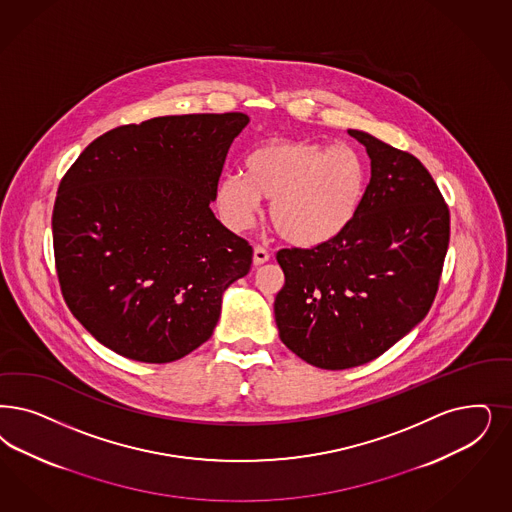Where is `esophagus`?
I'll return each instance as SVG.
<instances>
[{"instance_id":"obj_1","label":"esophagus","mask_w":512,"mask_h":512,"mask_svg":"<svg viewBox=\"0 0 512 512\" xmlns=\"http://www.w3.org/2000/svg\"><path fill=\"white\" fill-rule=\"evenodd\" d=\"M270 259V253H268V249L263 246H255L253 247V265L261 266L265 265L266 261Z\"/></svg>"}]
</instances>
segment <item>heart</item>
Returning a JSON list of instances; mask_svg holds the SVG:
<instances>
[{
  "label": "heart",
  "instance_id": "1",
  "mask_svg": "<svg viewBox=\"0 0 512 512\" xmlns=\"http://www.w3.org/2000/svg\"><path fill=\"white\" fill-rule=\"evenodd\" d=\"M369 185V160L350 143L265 141L244 159V174L217 181L215 204L234 232L251 227L261 198L274 229L295 246L327 244L352 225Z\"/></svg>",
  "mask_w": 512,
  "mask_h": 512
}]
</instances>
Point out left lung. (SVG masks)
Listing matches in <instances>:
<instances>
[{
  "label": "left lung",
  "mask_w": 512,
  "mask_h": 512,
  "mask_svg": "<svg viewBox=\"0 0 512 512\" xmlns=\"http://www.w3.org/2000/svg\"><path fill=\"white\" fill-rule=\"evenodd\" d=\"M348 134L371 159L352 225L327 244L276 255L280 338L327 371L369 363L427 316L450 240L448 206L422 162L367 132Z\"/></svg>",
  "instance_id": "obj_1"
}]
</instances>
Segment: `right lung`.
<instances>
[{"label":"right lung","mask_w":512,"mask_h":512,"mask_svg":"<svg viewBox=\"0 0 512 512\" xmlns=\"http://www.w3.org/2000/svg\"><path fill=\"white\" fill-rule=\"evenodd\" d=\"M244 113L155 117L96 138L62 177L56 274L77 321L141 363L204 344L253 249L215 215V187Z\"/></svg>","instance_id":"1"}]
</instances>
